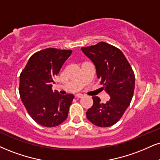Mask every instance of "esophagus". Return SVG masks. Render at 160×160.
<instances>
[{"mask_svg":"<svg viewBox=\"0 0 160 160\" xmlns=\"http://www.w3.org/2000/svg\"><path fill=\"white\" fill-rule=\"evenodd\" d=\"M82 97H83V95L82 94H78V95H76V98H82Z\"/></svg>","mask_w":160,"mask_h":160,"instance_id":"34e87169","label":"esophagus"}]
</instances>
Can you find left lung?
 <instances>
[{
	"mask_svg": "<svg viewBox=\"0 0 160 160\" xmlns=\"http://www.w3.org/2000/svg\"><path fill=\"white\" fill-rule=\"evenodd\" d=\"M81 50L94 63L98 78L110 96L106 103H101L98 97H92L94 103L86 112V117L98 127L112 126L122 118L131 102L135 88L133 71L124 53L106 42Z\"/></svg>",
	"mask_w": 160,
	"mask_h": 160,
	"instance_id": "obj_1",
	"label": "left lung"
}]
</instances>
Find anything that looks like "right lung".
Masks as SVG:
<instances>
[{"label": "right lung", "mask_w": 160, "mask_h": 160, "mask_svg": "<svg viewBox=\"0 0 160 160\" xmlns=\"http://www.w3.org/2000/svg\"><path fill=\"white\" fill-rule=\"evenodd\" d=\"M71 50L47 48L30 57L20 74L19 94L25 108L36 123L53 128L67 118L73 95L52 90L56 76L72 54Z\"/></svg>", "instance_id": "obj_1"}]
</instances>
